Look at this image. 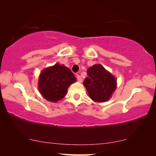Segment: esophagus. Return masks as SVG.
Listing matches in <instances>:
<instances>
[{"label": "esophagus", "instance_id": "obj_1", "mask_svg": "<svg viewBox=\"0 0 156 156\" xmlns=\"http://www.w3.org/2000/svg\"><path fill=\"white\" fill-rule=\"evenodd\" d=\"M76 78H77V80H78V81L79 82H82V78H81V76H80V75H78V74L76 75Z\"/></svg>", "mask_w": 156, "mask_h": 156}]
</instances>
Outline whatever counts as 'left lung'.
Here are the masks:
<instances>
[{"label": "left lung", "mask_w": 156, "mask_h": 156, "mask_svg": "<svg viewBox=\"0 0 156 156\" xmlns=\"http://www.w3.org/2000/svg\"><path fill=\"white\" fill-rule=\"evenodd\" d=\"M87 74L83 83L90 98L98 102L109 100L117 87L116 78L101 64L89 68Z\"/></svg>", "instance_id": "8db88e82"}]
</instances>
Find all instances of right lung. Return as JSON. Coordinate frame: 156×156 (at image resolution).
Returning <instances> with one entry per match:
<instances>
[{
	"label": "right lung",
	"instance_id": "obj_1",
	"mask_svg": "<svg viewBox=\"0 0 156 156\" xmlns=\"http://www.w3.org/2000/svg\"><path fill=\"white\" fill-rule=\"evenodd\" d=\"M76 81L70 69L58 63L43 69L39 77L38 89L46 100L55 102L65 97L69 86Z\"/></svg>",
	"mask_w": 156,
	"mask_h": 156
}]
</instances>
